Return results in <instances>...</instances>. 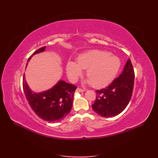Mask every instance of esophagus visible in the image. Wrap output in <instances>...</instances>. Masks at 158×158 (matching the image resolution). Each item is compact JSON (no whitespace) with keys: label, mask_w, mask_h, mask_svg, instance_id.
<instances>
[{"label":"esophagus","mask_w":158,"mask_h":158,"mask_svg":"<svg viewBox=\"0 0 158 158\" xmlns=\"http://www.w3.org/2000/svg\"><path fill=\"white\" fill-rule=\"evenodd\" d=\"M84 91H85L84 89L80 88H78L77 89H76V92H84Z\"/></svg>","instance_id":"esophagus-1"}]
</instances>
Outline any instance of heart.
<instances>
[{
	"mask_svg": "<svg viewBox=\"0 0 158 158\" xmlns=\"http://www.w3.org/2000/svg\"><path fill=\"white\" fill-rule=\"evenodd\" d=\"M120 66L121 61L117 56L106 51H91L80 55L76 64L68 63L67 73L69 78L74 80L82 73L81 69L85 70L88 82L95 88H99L111 82Z\"/></svg>",
	"mask_w": 158,
	"mask_h": 158,
	"instance_id": "1",
	"label": "heart"
}]
</instances>
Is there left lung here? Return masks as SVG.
Returning <instances> with one entry per match:
<instances>
[{
	"instance_id": "obj_1",
	"label": "left lung",
	"mask_w": 158,
	"mask_h": 158,
	"mask_svg": "<svg viewBox=\"0 0 158 158\" xmlns=\"http://www.w3.org/2000/svg\"><path fill=\"white\" fill-rule=\"evenodd\" d=\"M135 82V71L128 59L122 74L108 86L95 90L96 99L92 105L94 111L103 117L121 113L128 106L132 97Z\"/></svg>"
}]
</instances>
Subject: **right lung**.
I'll list each match as a JSON object with an SVG mask.
<instances>
[{
  "mask_svg": "<svg viewBox=\"0 0 158 158\" xmlns=\"http://www.w3.org/2000/svg\"><path fill=\"white\" fill-rule=\"evenodd\" d=\"M45 47L35 51L32 55L43 52ZM31 55L27 61L31 58ZM27 65V64H26ZM75 85L60 80L55 86L41 93H35L29 88L23 77V89L27 101L37 115L44 121L54 123L64 119L73 106Z\"/></svg>",
  "mask_w": 158,
  "mask_h": 158,
  "instance_id": "1",
  "label": "right lung"
}]
</instances>
